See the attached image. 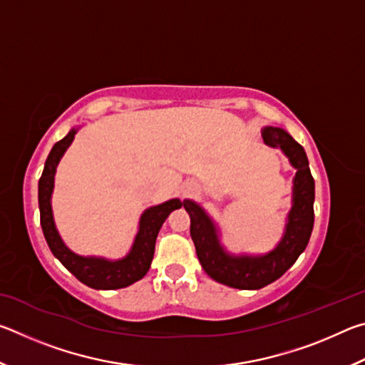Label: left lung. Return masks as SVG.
Returning <instances> with one entry per match:
<instances>
[{"label":"left lung","mask_w":365,"mask_h":365,"mask_svg":"<svg viewBox=\"0 0 365 365\" xmlns=\"http://www.w3.org/2000/svg\"><path fill=\"white\" fill-rule=\"evenodd\" d=\"M264 143L280 148L296 169L293 200L283 237L274 250L259 256L228 255L219 242L217 227L197 202L183 201L190 214V233L196 255L206 274L222 285L238 289H259L285 274L306 250L314 227V178L304 148L279 127L262 128Z\"/></svg>","instance_id":"1"}]
</instances>
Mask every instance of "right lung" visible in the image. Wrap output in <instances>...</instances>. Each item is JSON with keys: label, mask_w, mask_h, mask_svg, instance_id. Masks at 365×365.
Listing matches in <instances>:
<instances>
[{"label": "right lung", "mask_w": 365, "mask_h": 365, "mask_svg": "<svg viewBox=\"0 0 365 365\" xmlns=\"http://www.w3.org/2000/svg\"><path fill=\"white\" fill-rule=\"evenodd\" d=\"M78 128L66 135L53 146L51 153L48 154L45 169L38 182V206H40V224L45 235L49 250L58 257L64 267L85 283L86 287L95 289H119L125 288L132 283L138 282L146 275L151 267L154 256V245H156L158 233L163 227L164 220L175 209H180L183 202L180 200H169L163 205L153 206L141 214L138 233L135 237L132 250L128 255L117 261H109L104 257L95 256H80L71 251L64 245L63 238L54 225L53 209H51V195L54 190V174L61 158L64 156L67 148L71 146Z\"/></svg>", "instance_id": "right-lung-1"}]
</instances>
